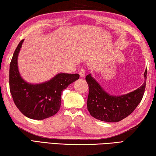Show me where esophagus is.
I'll return each mask as SVG.
<instances>
[{
	"label": "esophagus",
	"instance_id": "1",
	"mask_svg": "<svg viewBox=\"0 0 156 156\" xmlns=\"http://www.w3.org/2000/svg\"><path fill=\"white\" fill-rule=\"evenodd\" d=\"M79 73H80V75L81 78L84 77L86 75V71L83 69V68H81V69H80V71H79Z\"/></svg>",
	"mask_w": 156,
	"mask_h": 156
}]
</instances>
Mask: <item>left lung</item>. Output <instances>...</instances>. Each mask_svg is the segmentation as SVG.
Returning <instances> with one entry per match:
<instances>
[{"label": "left lung", "instance_id": "1", "mask_svg": "<svg viewBox=\"0 0 156 156\" xmlns=\"http://www.w3.org/2000/svg\"><path fill=\"white\" fill-rule=\"evenodd\" d=\"M147 79V71L144 73ZM89 86L87 107L90 115L96 119L108 122H116L132 113L140 103L145 90L146 81L140 88L126 94L114 96L108 93L91 75L86 76Z\"/></svg>", "mask_w": 156, "mask_h": 156}]
</instances>
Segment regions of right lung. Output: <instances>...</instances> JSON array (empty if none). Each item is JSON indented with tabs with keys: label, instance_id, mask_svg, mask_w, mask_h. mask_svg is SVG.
<instances>
[{
	"label": "right lung",
	"instance_id": "1",
	"mask_svg": "<svg viewBox=\"0 0 156 156\" xmlns=\"http://www.w3.org/2000/svg\"><path fill=\"white\" fill-rule=\"evenodd\" d=\"M24 40L18 44L10 63V92L16 107L24 116L34 120H43L59 110L62 91L77 80L80 75L58 73L45 82H27L21 76L18 66V55Z\"/></svg>",
	"mask_w": 156,
	"mask_h": 156
}]
</instances>
